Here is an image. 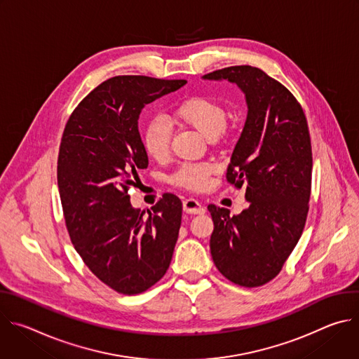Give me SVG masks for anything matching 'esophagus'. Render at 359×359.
Wrapping results in <instances>:
<instances>
[{"instance_id": "34e87169", "label": "esophagus", "mask_w": 359, "mask_h": 359, "mask_svg": "<svg viewBox=\"0 0 359 359\" xmlns=\"http://www.w3.org/2000/svg\"><path fill=\"white\" fill-rule=\"evenodd\" d=\"M183 210L189 215H203L204 212V208L201 206V203H198L197 200L194 198H186L183 201Z\"/></svg>"}]
</instances>
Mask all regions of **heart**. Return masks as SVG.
Returning <instances> with one entry per match:
<instances>
[{
  "mask_svg": "<svg viewBox=\"0 0 359 359\" xmlns=\"http://www.w3.org/2000/svg\"><path fill=\"white\" fill-rule=\"evenodd\" d=\"M175 118L198 130L208 139H215L224 132L227 122L226 108L219 100L209 96H191L175 108ZM172 140V126L162 116H155L147 121L143 133L142 143L147 155L153 159L161 161L169 155ZM215 165L210 162L184 163L169 177V182L177 187L200 191L209 186Z\"/></svg>",
  "mask_w": 359,
  "mask_h": 359,
  "instance_id": "b5f03b06",
  "label": "heart"
}]
</instances>
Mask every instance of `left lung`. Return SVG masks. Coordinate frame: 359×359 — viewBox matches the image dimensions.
<instances>
[{
  "instance_id": "left-lung-1",
  "label": "left lung",
  "mask_w": 359,
  "mask_h": 359,
  "mask_svg": "<svg viewBox=\"0 0 359 359\" xmlns=\"http://www.w3.org/2000/svg\"><path fill=\"white\" fill-rule=\"evenodd\" d=\"M203 79H227L245 95L247 119L227 168L250 206L237 216L209 204L210 251L217 270L241 287H260L283 269L309 215L313 151L309 125L294 95L264 71L229 67Z\"/></svg>"
}]
</instances>
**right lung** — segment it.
Instances as JSON below:
<instances>
[{"label": "right lung", "mask_w": 359, "mask_h": 359, "mask_svg": "<svg viewBox=\"0 0 359 359\" xmlns=\"http://www.w3.org/2000/svg\"><path fill=\"white\" fill-rule=\"evenodd\" d=\"M184 79L114 76L82 99L69 116L58 156V187L71 241L88 269L112 290L133 295L168 271L182 223L172 193L144 212L128 190L149 165L139 115Z\"/></svg>", "instance_id": "1"}]
</instances>
